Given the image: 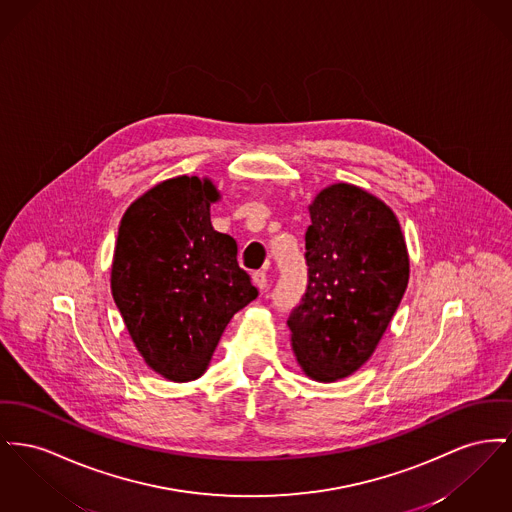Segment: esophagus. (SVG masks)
<instances>
[{"label":"esophagus","instance_id":"obj_1","mask_svg":"<svg viewBox=\"0 0 512 512\" xmlns=\"http://www.w3.org/2000/svg\"><path fill=\"white\" fill-rule=\"evenodd\" d=\"M253 284L261 290V292H265L267 288H269V278H267V272L265 271H255L253 272Z\"/></svg>","mask_w":512,"mask_h":512}]
</instances>
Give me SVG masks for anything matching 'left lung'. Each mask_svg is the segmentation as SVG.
Listing matches in <instances>:
<instances>
[{"instance_id": "left-lung-1", "label": "left lung", "mask_w": 512, "mask_h": 512, "mask_svg": "<svg viewBox=\"0 0 512 512\" xmlns=\"http://www.w3.org/2000/svg\"><path fill=\"white\" fill-rule=\"evenodd\" d=\"M309 284L288 319L301 371L319 383L356 373L373 356L406 292L410 257L387 203L332 183L309 205Z\"/></svg>"}]
</instances>
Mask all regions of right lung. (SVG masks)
<instances>
[{
    "label": "right lung",
    "mask_w": 512,
    "mask_h": 512,
    "mask_svg": "<svg viewBox=\"0 0 512 512\" xmlns=\"http://www.w3.org/2000/svg\"><path fill=\"white\" fill-rule=\"evenodd\" d=\"M211 178L160 181L123 214L110 286L137 352L160 377L187 383L211 363L230 319L257 288L238 245L212 228Z\"/></svg>",
    "instance_id": "1"
}]
</instances>
